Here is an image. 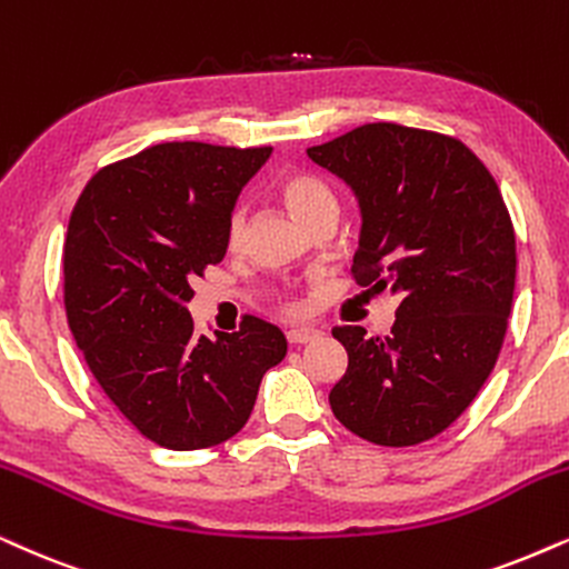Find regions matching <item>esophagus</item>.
<instances>
[{"mask_svg":"<svg viewBox=\"0 0 569 569\" xmlns=\"http://www.w3.org/2000/svg\"><path fill=\"white\" fill-rule=\"evenodd\" d=\"M320 336V330H312V328H291L286 338H289L291 347H301V343H309L315 341V338Z\"/></svg>","mask_w":569,"mask_h":569,"instance_id":"obj_1","label":"esophagus"}]
</instances>
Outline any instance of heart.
Returning a JSON list of instances; mask_svg holds the SVG:
<instances>
[{
    "label": "heart",
    "mask_w": 569,
    "mask_h": 569,
    "mask_svg": "<svg viewBox=\"0 0 569 569\" xmlns=\"http://www.w3.org/2000/svg\"><path fill=\"white\" fill-rule=\"evenodd\" d=\"M278 197L289 207L293 218H297L301 226H312L322 218H336L338 212V199L330 186L322 181L320 176L307 170H293L289 176L280 178L278 183ZM243 233V214L236 212L231 220V241L236 243ZM289 309H297L289 305Z\"/></svg>",
    "instance_id": "obj_1"
}]
</instances>
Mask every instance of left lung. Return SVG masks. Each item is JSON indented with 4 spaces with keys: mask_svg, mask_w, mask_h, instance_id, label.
Segmentation results:
<instances>
[{
    "mask_svg": "<svg viewBox=\"0 0 569 569\" xmlns=\"http://www.w3.org/2000/svg\"><path fill=\"white\" fill-rule=\"evenodd\" d=\"M307 157L355 191L357 283L399 297L388 336L333 328L349 368L330 409L378 446L443 433L478 397L505 343L515 293V228L499 186L462 141L368 123Z\"/></svg>",
    "mask_w": 569,
    "mask_h": 569,
    "instance_id": "1",
    "label": "left lung"
}]
</instances>
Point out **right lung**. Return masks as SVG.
I'll use <instances>...</instances> for the list:
<instances>
[{
	"mask_svg": "<svg viewBox=\"0 0 569 569\" xmlns=\"http://www.w3.org/2000/svg\"><path fill=\"white\" fill-rule=\"evenodd\" d=\"M272 147L154 143L86 183L64 236V312L86 365L149 441L218 446L247 426L286 336L260 318L193 330L191 280L231 241L243 186Z\"/></svg>",
	"mask_w": 569,
	"mask_h": 569,
	"instance_id": "1",
	"label": "right lung"
}]
</instances>
